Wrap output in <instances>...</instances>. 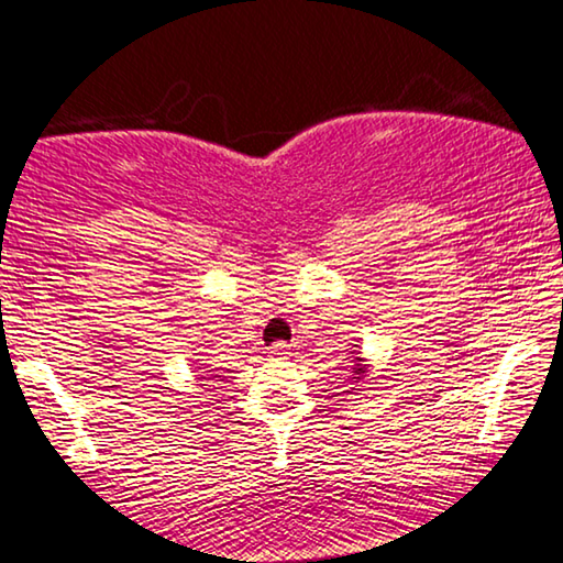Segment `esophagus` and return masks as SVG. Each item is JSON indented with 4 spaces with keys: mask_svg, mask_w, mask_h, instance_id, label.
Wrapping results in <instances>:
<instances>
[{
    "mask_svg": "<svg viewBox=\"0 0 563 563\" xmlns=\"http://www.w3.org/2000/svg\"><path fill=\"white\" fill-rule=\"evenodd\" d=\"M271 354H273V357H288V354H290V344H285V342L273 344V346H271Z\"/></svg>",
    "mask_w": 563,
    "mask_h": 563,
    "instance_id": "obj_1",
    "label": "esophagus"
}]
</instances>
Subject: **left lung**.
<instances>
[{
	"label": "left lung",
	"mask_w": 563,
	"mask_h": 563,
	"mask_svg": "<svg viewBox=\"0 0 563 563\" xmlns=\"http://www.w3.org/2000/svg\"><path fill=\"white\" fill-rule=\"evenodd\" d=\"M360 350V344H354V367H352V385L354 387H362V383H364V377H367V369H369V364H367V360L362 357V352H357Z\"/></svg>",
	"instance_id": "8db88e82"
}]
</instances>
